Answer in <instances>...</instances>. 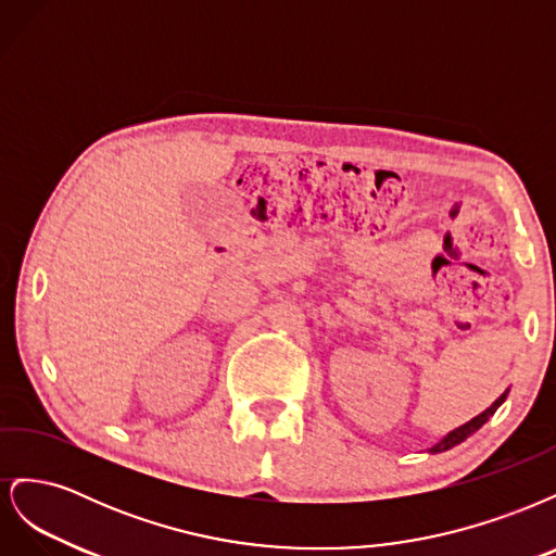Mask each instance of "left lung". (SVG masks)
Masks as SVG:
<instances>
[{
    "label": "left lung",
    "mask_w": 556,
    "mask_h": 556,
    "mask_svg": "<svg viewBox=\"0 0 556 556\" xmlns=\"http://www.w3.org/2000/svg\"><path fill=\"white\" fill-rule=\"evenodd\" d=\"M506 396H508V390L503 392V394H501V396H498V399L492 403L490 408L482 410L478 417L470 419V422H466V425L457 427V429H454V431H450V433L445 435V439H441V441L435 443L433 447H429V452H431V454H435V452H445V450H450V447H454V445H459L462 441H466L470 433H476V431H478V429H480V427L486 422V419H490V417L496 413V408L501 406L503 401H506Z\"/></svg>",
    "instance_id": "8db88e82"
}]
</instances>
